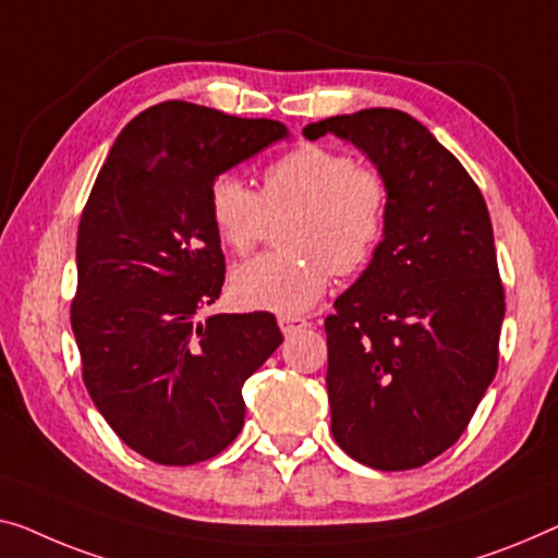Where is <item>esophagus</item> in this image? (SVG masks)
Returning a JSON list of instances; mask_svg holds the SVG:
<instances>
[{
	"mask_svg": "<svg viewBox=\"0 0 558 558\" xmlns=\"http://www.w3.org/2000/svg\"><path fill=\"white\" fill-rule=\"evenodd\" d=\"M278 326H280L282 332H286V336H295V332L305 330L307 326H311V323H307L305 318H301V315H280Z\"/></svg>",
	"mask_w": 558,
	"mask_h": 558,
	"instance_id": "34e87169",
	"label": "esophagus"
}]
</instances>
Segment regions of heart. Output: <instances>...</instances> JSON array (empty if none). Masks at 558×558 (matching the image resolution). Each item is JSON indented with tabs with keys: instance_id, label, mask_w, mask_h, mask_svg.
<instances>
[{
	"instance_id": "1",
	"label": "heart",
	"mask_w": 558,
	"mask_h": 558,
	"mask_svg": "<svg viewBox=\"0 0 558 558\" xmlns=\"http://www.w3.org/2000/svg\"><path fill=\"white\" fill-rule=\"evenodd\" d=\"M390 193L384 174L351 155L318 143L295 145L270 160L260 187L222 172L207 187V213L220 243L247 255L268 232L270 218L288 215L270 253L232 270V298L253 311L298 315L328 290L330 272L363 270L388 226Z\"/></svg>"
}]
</instances>
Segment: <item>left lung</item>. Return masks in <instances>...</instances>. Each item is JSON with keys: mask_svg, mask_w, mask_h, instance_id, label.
<instances>
[{"mask_svg": "<svg viewBox=\"0 0 558 558\" xmlns=\"http://www.w3.org/2000/svg\"><path fill=\"white\" fill-rule=\"evenodd\" d=\"M353 143L388 182V226L326 318L336 444L371 469L409 471L451 448L492 386L506 313L494 228L463 165L401 110L307 124Z\"/></svg>", "mask_w": 558, "mask_h": 558, "instance_id": "obj_1", "label": "left lung"}]
</instances>
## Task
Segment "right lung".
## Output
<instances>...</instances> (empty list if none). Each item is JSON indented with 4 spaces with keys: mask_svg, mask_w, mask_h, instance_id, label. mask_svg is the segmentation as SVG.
<instances>
[{
    "mask_svg": "<svg viewBox=\"0 0 558 558\" xmlns=\"http://www.w3.org/2000/svg\"><path fill=\"white\" fill-rule=\"evenodd\" d=\"M282 137V122L170 99L128 122L89 193L72 301L82 378L149 461L226 451L245 423L243 384L282 343L270 313L199 318L226 282L207 187Z\"/></svg>",
    "mask_w": 558,
    "mask_h": 558,
    "instance_id": "1",
    "label": "right lung"
}]
</instances>
